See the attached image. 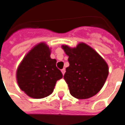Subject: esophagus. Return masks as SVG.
Returning a JSON list of instances; mask_svg holds the SVG:
<instances>
[{"mask_svg": "<svg viewBox=\"0 0 125 125\" xmlns=\"http://www.w3.org/2000/svg\"><path fill=\"white\" fill-rule=\"evenodd\" d=\"M62 75H64V73H65V69H62Z\"/></svg>", "mask_w": 125, "mask_h": 125, "instance_id": "esophagus-1", "label": "esophagus"}]
</instances>
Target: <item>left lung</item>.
<instances>
[{
    "mask_svg": "<svg viewBox=\"0 0 125 125\" xmlns=\"http://www.w3.org/2000/svg\"><path fill=\"white\" fill-rule=\"evenodd\" d=\"M69 56V66L64 79L71 95L78 99L95 96L103 88L109 74L106 61L90 46L80 42L76 47L62 45Z\"/></svg>",
    "mask_w": 125,
    "mask_h": 125,
    "instance_id": "1",
    "label": "left lung"
}]
</instances>
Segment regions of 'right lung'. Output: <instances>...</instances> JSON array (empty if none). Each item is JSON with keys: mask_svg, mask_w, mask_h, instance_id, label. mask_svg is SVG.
I'll return each instance as SVG.
<instances>
[{"mask_svg": "<svg viewBox=\"0 0 125 125\" xmlns=\"http://www.w3.org/2000/svg\"><path fill=\"white\" fill-rule=\"evenodd\" d=\"M50 55L51 48L45 42H40L26 54L18 67V84L32 98H43L52 94L57 80L62 78L56 67V60Z\"/></svg>", "mask_w": 125, "mask_h": 125, "instance_id": "right-lung-1", "label": "right lung"}]
</instances>
